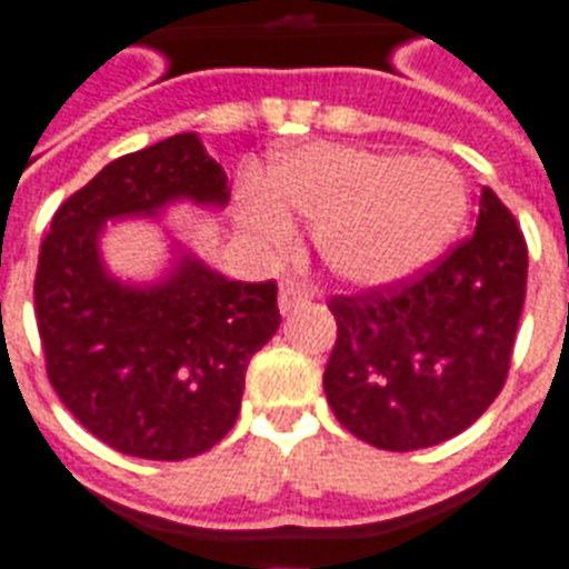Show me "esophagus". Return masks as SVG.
<instances>
[{
  "mask_svg": "<svg viewBox=\"0 0 569 569\" xmlns=\"http://www.w3.org/2000/svg\"><path fill=\"white\" fill-rule=\"evenodd\" d=\"M313 298V289L298 280V277H286L283 283H280V310L283 313H292L295 307H301Z\"/></svg>",
  "mask_w": 569,
  "mask_h": 569,
  "instance_id": "34e87169",
  "label": "esophagus"
}]
</instances>
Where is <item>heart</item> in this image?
<instances>
[{
	"instance_id": "1",
	"label": "heart",
	"mask_w": 569,
	"mask_h": 569,
	"mask_svg": "<svg viewBox=\"0 0 569 569\" xmlns=\"http://www.w3.org/2000/svg\"><path fill=\"white\" fill-rule=\"evenodd\" d=\"M250 223L271 247L289 241L284 214L316 223V247L333 274L381 286L429 266L462 227L466 184L441 160L313 146L271 172Z\"/></svg>"
}]
</instances>
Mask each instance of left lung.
<instances>
[{"mask_svg": "<svg viewBox=\"0 0 569 569\" xmlns=\"http://www.w3.org/2000/svg\"><path fill=\"white\" fill-rule=\"evenodd\" d=\"M526 280V236L483 188L477 229L436 262L328 298L325 397L337 420L381 450L432 448L471 427L505 388Z\"/></svg>", "mask_w": 569, "mask_h": 569, "instance_id": "obj_1", "label": "left lung"}]
</instances>
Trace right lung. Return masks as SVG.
Masks as SVG:
<instances>
[{"label": "right lung", "instance_id": "1", "mask_svg": "<svg viewBox=\"0 0 569 569\" xmlns=\"http://www.w3.org/2000/svg\"><path fill=\"white\" fill-rule=\"evenodd\" d=\"M181 197L229 199L227 172L197 133L130 151L64 199L34 271L47 379L64 409L112 450L163 462L199 457L227 436L247 363L280 325L274 280H227L193 256L149 289L103 271L107 220L154 214Z\"/></svg>", "mask_w": 569, "mask_h": 569}]
</instances>
